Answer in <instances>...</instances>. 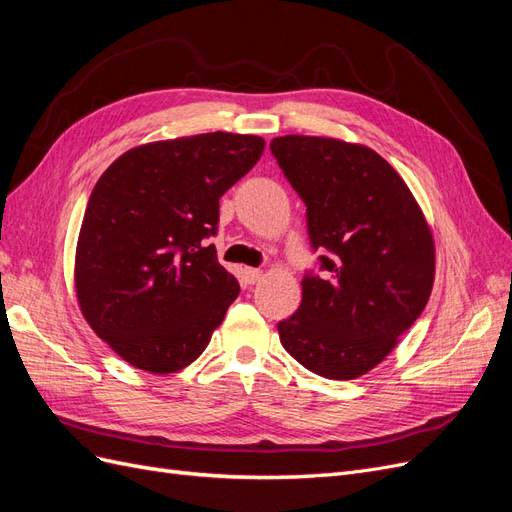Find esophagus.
<instances>
[{
  "mask_svg": "<svg viewBox=\"0 0 512 512\" xmlns=\"http://www.w3.org/2000/svg\"><path fill=\"white\" fill-rule=\"evenodd\" d=\"M243 280L247 284H258L262 280V271L260 269H252V267H245L243 269Z\"/></svg>",
  "mask_w": 512,
  "mask_h": 512,
  "instance_id": "esophagus-1",
  "label": "esophagus"
}]
</instances>
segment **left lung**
<instances>
[{"label":"left lung","mask_w":512,"mask_h":512,"mask_svg":"<svg viewBox=\"0 0 512 512\" xmlns=\"http://www.w3.org/2000/svg\"><path fill=\"white\" fill-rule=\"evenodd\" d=\"M271 151L307 207L322 277L277 324L305 369L354 380L380 365L421 316L436 275V243L414 194L374 149L329 136H277Z\"/></svg>","instance_id":"left-lung-1"}]
</instances>
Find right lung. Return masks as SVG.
Returning <instances> with one entry per match:
<instances>
[{
    "label": "right lung",
    "mask_w": 512,
    "mask_h": 512,
    "mask_svg": "<svg viewBox=\"0 0 512 512\" xmlns=\"http://www.w3.org/2000/svg\"><path fill=\"white\" fill-rule=\"evenodd\" d=\"M265 151L254 134L209 132L138 145L89 196L74 290L94 333L123 361L175 374L198 359L239 297L213 245L220 198Z\"/></svg>",
    "instance_id": "1"
}]
</instances>
